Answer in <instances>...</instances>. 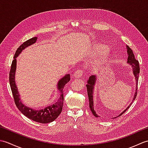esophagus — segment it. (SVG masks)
Segmentation results:
<instances>
[{"label": "esophagus", "instance_id": "esophagus-1", "mask_svg": "<svg viewBox=\"0 0 148 148\" xmlns=\"http://www.w3.org/2000/svg\"><path fill=\"white\" fill-rule=\"evenodd\" d=\"M83 71L81 70V69H77V70L74 73V76L77 77H80L83 75Z\"/></svg>", "mask_w": 148, "mask_h": 148}]
</instances>
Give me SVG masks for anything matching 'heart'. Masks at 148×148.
Here are the masks:
<instances>
[{
    "label": "heart",
    "instance_id": "b5f03b06",
    "mask_svg": "<svg viewBox=\"0 0 148 148\" xmlns=\"http://www.w3.org/2000/svg\"><path fill=\"white\" fill-rule=\"evenodd\" d=\"M103 60H105V59H104V58H103V60H102V61L101 62L102 63H103Z\"/></svg>",
    "mask_w": 148,
    "mask_h": 148
}]
</instances>
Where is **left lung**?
Returning <instances> with one entry per match:
<instances>
[{
    "instance_id": "obj_1",
    "label": "left lung",
    "mask_w": 148,
    "mask_h": 148,
    "mask_svg": "<svg viewBox=\"0 0 148 148\" xmlns=\"http://www.w3.org/2000/svg\"><path fill=\"white\" fill-rule=\"evenodd\" d=\"M127 52H128V63L132 65V66L133 67V72L134 74L135 77H136V93H135L134 97L132 100V102L130 103V106L128 107V108L125 110V111H123L119 115V116H120L122 115L123 113L127 111V110L129 108V107L131 106L132 103L134 101V100L136 99L137 95V85H138V80H139V72H140V67H139V61L137 60L135 58L134 55L133 53L132 50L130 48L129 46H127ZM95 81H96V77L95 76H92L89 77V79L88 81L87 84H86V88H87V92H88V99H89V104H90V108L92 111L93 114L95 116V117L98 118L99 116L96 114V112L94 110V106H93V86L94 84L95 83Z\"/></svg>"
}]
</instances>
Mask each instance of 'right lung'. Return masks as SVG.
<instances>
[{
    "label": "right lung",
    "instance_id": "add662e5",
    "mask_svg": "<svg viewBox=\"0 0 148 148\" xmlns=\"http://www.w3.org/2000/svg\"><path fill=\"white\" fill-rule=\"evenodd\" d=\"M37 37H34L29 40H26L22 45L19 47L14 56V60L12 62L11 67L9 72V84H10L11 89L12 91V95L14 100L15 104L18 109L27 116V118L32 119V120L40 123H48L52 122L57 118L58 116L60 114L63 108V103H64V88L71 79L70 74H67L62 78L58 83V89L60 92V98L56 103L47 106L46 108L40 110H34L32 108H28V107L23 105L21 103L20 95L18 92V88L15 83V72L16 67V58L19 55L23 49H24L27 46L33 45L37 40Z\"/></svg>",
    "mask_w": 148,
    "mask_h": 148
}]
</instances>
